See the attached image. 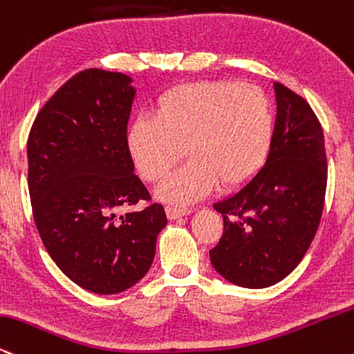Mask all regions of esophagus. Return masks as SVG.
I'll list each match as a JSON object with an SVG mask.
<instances>
[{
	"mask_svg": "<svg viewBox=\"0 0 354 354\" xmlns=\"http://www.w3.org/2000/svg\"><path fill=\"white\" fill-rule=\"evenodd\" d=\"M190 212H192V210L185 209V207H172V205L165 207V214H167V217L170 220H176V218L184 217V215H189Z\"/></svg>",
	"mask_w": 354,
	"mask_h": 354,
	"instance_id": "esophagus-1",
	"label": "esophagus"
}]
</instances>
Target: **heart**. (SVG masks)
<instances>
[{
  "label": "heart",
  "instance_id": "obj_1",
  "mask_svg": "<svg viewBox=\"0 0 354 354\" xmlns=\"http://www.w3.org/2000/svg\"><path fill=\"white\" fill-rule=\"evenodd\" d=\"M275 139L268 95L235 81H198L157 97L153 118H137L127 151L139 176L160 182L187 156L192 162L159 189L164 201L189 203L222 190H239L260 174Z\"/></svg>",
  "mask_w": 354,
  "mask_h": 354
}]
</instances>
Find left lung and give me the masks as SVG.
Returning a JSON list of instances; mask_svg holds the SVG:
<instances>
[{"label":"left lung","instance_id":"8db88e82","mask_svg":"<svg viewBox=\"0 0 354 354\" xmlns=\"http://www.w3.org/2000/svg\"><path fill=\"white\" fill-rule=\"evenodd\" d=\"M277 122L265 167L250 184L215 203L223 234L210 250L230 283L267 288L297 268L323 214L328 164L322 124L310 104L275 82Z\"/></svg>","mask_w":354,"mask_h":354}]
</instances>
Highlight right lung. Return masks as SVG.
I'll return each mask as SVG.
<instances>
[{
	"mask_svg": "<svg viewBox=\"0 0 354 354\" xmlns=\"http://www.w3.org/2000/svg\"><path fill=\"white\" fill-rule=\"evenodd\" d=\"M131 77L84 69L64 82L36 115L28 137L32 217L54 263L71 281L99 295L131 288L151 268L167 225L151 202L127 151Z\"/></svg>",
	"mask_w": 354,
	"mask_h": 354,
	"instance_id": "obj_1",
	"label": "right lung"
}]
</instances>
